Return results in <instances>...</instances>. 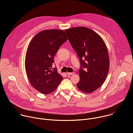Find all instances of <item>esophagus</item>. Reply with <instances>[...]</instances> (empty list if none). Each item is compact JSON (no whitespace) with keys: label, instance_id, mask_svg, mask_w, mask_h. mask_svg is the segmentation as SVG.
I'll return each mask as SVG.
<instances>
[{"label":"esophagus","instance_id":"obj_1","mask_svg":"<svg viewBox=\"0 0 133 133\" xmlns=\"http://www.w3.org/2000/svg\"><path fill=\"white\" fill-rule=\"evenodd\" d=\"M74 72H67V74L68 76H70V75H74Z\"/></svg>","mask_w":133,"mask_h":133}]
</instances>
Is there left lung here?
<instances>
[{"label": "left lung", "instance_id": "1", "mask_svg": "<svg viewBox=\"0 0 133 133\" xmlns=\"http://www.w3.org/2000/svg\"><path fill=\"white\" fill-rule=\"evenodd\" d=\"M65 31L81 62L77 87L86 93L94 92L104 83L109 71L106 45L97 33L87 27H73Z\"/></svg>", "mask_w": 133, "mask_h": 133}]
</instances>
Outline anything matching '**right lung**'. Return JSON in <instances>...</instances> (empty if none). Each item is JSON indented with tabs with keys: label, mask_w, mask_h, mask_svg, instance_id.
Instances as JSON below:
<instances>
[{
	"label": "right lung",
	"mask_w": 133,
	"mask_h": 133,
	"mask_svg": "<svg viewBox=\"0 0 133 133\" xmlns=\"http://www.w3.org/2000/svg\"><path fill=\"white\" fill-rule=\"evenodd\" d=\"M67 39L64 31L52 29L38 32L29 44L25 62L27 76L32 86L43 94L53 92L63 79L52 66L55 55Z\"/></svg>",
	"instance_id": "right-lung-1"
}]
</instances>
